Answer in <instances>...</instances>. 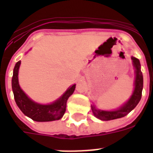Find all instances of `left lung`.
Returning <instances> with one entry per match:
<instances>
[{"mask_svg":"<svg viewBox=\"0 0 153 153\" xmlns=\"http://www.w3.org/2000/svg\"><path fill=\"white\" fill-rule=\"evenodd\" d=\"M132 62L134 69H135V81H134V90L132 95L126 103H124L121 106L114 110H102L98 109L94 105H91V109L94 115L97 118L102 121H110L114 119H117L123 117L129 114L133 110L137 105L139 103L143 90V74L140 70V61L137 58L132 56Z\"/></svg>","mask_w":153,"mask_h":153,"instance_id":"left-lung-1","label":"left lung"}]
</instances>
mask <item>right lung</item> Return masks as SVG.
<instances>
[{
  "mask_svg": "<svg viewBox=\"0 0 153 153\" xmlns=\"http://www.w3.org/2000/svg\"><path fill=\"white\" fill-rule=\"evenodd\" d=\"M20 61H18L13 69V75L12 79V88L15 102L19 109L27 117L33 121L44 122L59 120L64 115L67 107V102L69 97L74 93L76 84H74L65 91L59 98L50 104H39L34 102L20 88L18 73L20 68Z\"/></svg>",
  "mask_w": 153,
  "mask_h": 153,
  "instance_id": "obj_1",
  "label": "right lung"
}]
</instances>
